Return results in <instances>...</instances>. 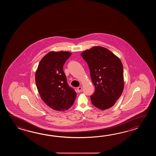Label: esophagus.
Here are the masks:
<instances>
[{
	"instance_id": "1",
	"label": "esophagus",
	"mask_w": 156,
	"mask_h": 156,
	"mask_svg": "<svg viewBox=\"0 0 156 156\" xmlns=\"http://www.w3.org/2000/svg\"><path fill=\"white\" fill-rule=\"evenodd\" d=\"M82 89H83L82 86H79V87H78L77 88V91L78 93H80V92L81 91Z\"/></svg>"
}]
</instances>
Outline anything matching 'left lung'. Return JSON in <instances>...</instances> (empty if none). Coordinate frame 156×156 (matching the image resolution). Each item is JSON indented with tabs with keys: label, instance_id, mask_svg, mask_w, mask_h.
<instances>
[{
	"label": "left lung",
	"instance_id": "8db88e82",
	"mask_svg": "<svg viewBox=\"0 0 156 156\" xmlns=\"http://www.w3.org/2000/svg\"><path fill=\"white\" fill-rule=\"evenodd\" d=\"M81 56L88 64L95 87V93L90 97L91 103L102 110L112 107L124 86L123 65L119 58L101 46L93 47L84 51Z\"/></svg>",
	"mask_w": 156,
	"mask_h": 156
}]
</instances>
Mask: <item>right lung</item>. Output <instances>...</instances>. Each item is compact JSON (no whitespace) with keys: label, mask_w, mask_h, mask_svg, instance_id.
<instances>
[{"label":"right lung","mask_w":156,"mask_h":156,"mask_svg":"<svg viewBox=\"0 0 156 156\" xmlns=\"http://www.w3.org/2000/svg\"><path fill=\"white\" fill-rule=\"evenodd\" d=\"M71 53L51 51L41 59L35 79L40 96L48 106L57 111H65L73 105L76 93L69 86L63 66Z\"/></svg>","instance_id":"1"}]
</instances>
